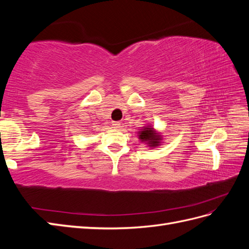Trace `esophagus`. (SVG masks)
<instances>
[{"label":"esophagus","mask_w":249,"mask_h":249,"mask_svg":"<svg viewBox=\"0 0 249 249\" xmlns=\"http://www.w3.org/2000/svg\"><path fill=\"white\" fill-rule=\"evenodd\" d=\"M112 126L114 128H120L121 127V123L120 122H112Z\"/></svg>","instance_id":"obj_1"}]
</instances>
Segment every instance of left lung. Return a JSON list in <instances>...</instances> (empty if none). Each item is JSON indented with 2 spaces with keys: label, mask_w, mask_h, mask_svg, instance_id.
<instances>
[{
  "label": "left lung",
  "mask_w": 249,
  "mask_h": 249,
  "mask_svg": "<svg viewBox=\"0 0 249 249\" xmlns=\"http://www.w3.org/2000/svg\"><path fill=\"white\" fill-rule=\"evenodd\" d=\"M138 136L140 141L144 142L150 147H157L162 143V136L153 128L150 124L143 126L138 131Z\"/></svg>",
  "instance_id": "obj_1"
}]
</instances>
